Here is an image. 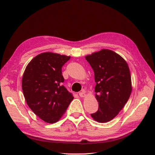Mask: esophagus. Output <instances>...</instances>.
Here are the masks:
<instances>
[{"label": "esophagus", "instance_id": "esophagus-1", "mask_svg": "<svg viewBox=\"0 0 155 155\" xmlns=\"http://www.w3.org/2000/svg\"><path fill=\"white\" fill-rule=\"evenodd\" d=\"M79 94V96L81 97H85V91H84V90H83L81 92H80L79 94Z\"/></svg>", "mask_w": 155, "mask_h": 155}]
</instances>
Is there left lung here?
Listing matches in <instances>:
<instances>
[{
	"label": "left lung",
	"instance_id": "obj_1",
	"mask_svg": "<svg viewBox=\"0 0 155 155\" xmlns=\"http://www.w3.org/2000/svg\"><path fill=\"white\" fill-rule=\"evenodd\" d=\"M86 60L94 72L95 97L98 108L91 117L99 123L111 120L123 109L132 91L128 66L119 54L103 49L88 55Z\"/></svg>",
	"mask_w": 155,
	"mask_h": 155
}]
</instances>
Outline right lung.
<instances>
[{"label": "right lung", "mask_w": 155, "mask_h": 155, "mask_svg": "<svg viewBox=\"0 0 155 155\" xmlns=\"http://www.w3.org/2000/svg\"><path fill=\"white\" fill-rule=\"evenodd\" d=\"M71 57L44 52L26 67L22 88L26 102L33 113L48 123L57 122L73 100L62 83V67Z\"/></svg>", "instance_id": "right-lung-1"}]
</instances>
